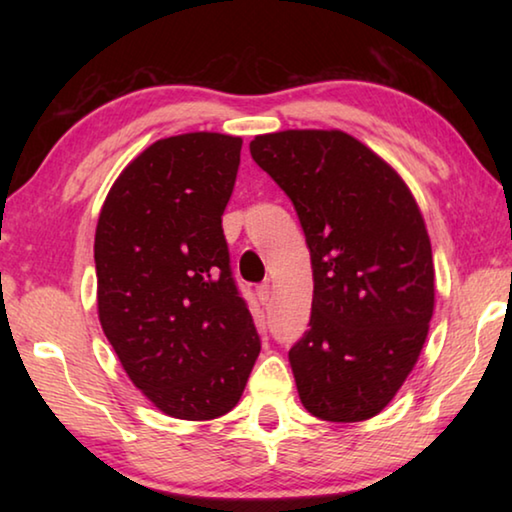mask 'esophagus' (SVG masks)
Returning <instances> with one entry per match:
<instances>
[{
  "label": "esophagus",
  "instance_id": "esophagus-1",
  "mask_svg": "<svg viewBox=\"0 0 512 512\" xmlns=\"http://www.w3.org/2000/svg\"><path fill=\"white\" fill-rule=\"evenodd\" d=\"M255 293H257V300L262 302V305H266V302L271 300V287H268V284H259Z\"/></svg>",
  "mask_w": 512,
  "mask_h": 512
}]
</instances>
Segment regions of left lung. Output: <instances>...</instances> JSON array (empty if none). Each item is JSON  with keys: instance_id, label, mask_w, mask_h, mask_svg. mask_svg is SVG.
I'll return each instance as SVG.
<instances>
[{"instance_id": "obj_1", "label": "left lung", "mask_w": 512, "mask_h": 512, "mask_svg": "<svg viewBox=\"0 0 512 512\" xmlns=\"http://www.w3.org/2000/svg\"><path fill=\"white\" fill-rule=\"evenodd\" d=\"M250 155L291 198L314 300L289 350L305 409L361 422L400 391L433 314L431 241L397 171L343 131L257 135Z\"/></svg>"}]
</instances>
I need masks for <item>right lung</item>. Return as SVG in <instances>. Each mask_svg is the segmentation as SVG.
Segmentation results:
<instances>
[{
	"instance_id": "1",
	"label": "right lung",
	"mask_w": 512,
	"mask_h": 512,
	"mask_svg": "<svg viewBox=\"0 0 512 512\" xmlns=\"http://www.w3.org/2000/svg\"><path fill=\"white\" fill-rule=\"evenodd\" d=\"M239 155L232 135L158 140L119 173L99 214L103 334L133 384L171 418L235 409L262 350L221 228Z\"/></svg>"
}]
</instances>
